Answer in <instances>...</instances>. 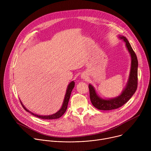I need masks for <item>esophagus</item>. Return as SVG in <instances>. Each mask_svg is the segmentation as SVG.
I'll use <instances>...</instances> for the list:
<instances>
[{
    "label": "esophagus",
    "instance_id": "1",
    "mask_svg": "<svg viewBox=\"0 0 151 151\" xmlns=\"http://www.w3.org/2000/svg\"><path fill=\"white\" fill-rule=\"evenodd\" d=\"M83 79H84V78H84V76H83Z\"/></svg>",
    "mask_w": 151,
    "mask_h": 151
}]
</instances>
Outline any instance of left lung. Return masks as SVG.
<instances>
[{
    "label": "left lung",
    "mask_w": 151,
    "mask_h": 151,
    "mask_svg": "<svg viewBox=\"0 0 151 151\" xmlns=\"http://www.w3.org/2000/svg\"><path fill=\"white\" fill-rule=\"evenodd\" d=\"M119 37L125 42V46L131 55L132 61L130 75L127 85L125 88L122 90V93L119 96L113 99H103L97 95L93 86L89 84L88 87L91 101L96 108L99 110L109 111L121 107L130 99L137 88L138 61L137 56L127 39L123 36H119Z\"/></svg>",
    "instance_id": "obj_1"
}]
</instances>
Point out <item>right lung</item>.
Listing matches in <instances>:
<instances>
[{
	"mask_svg": "<svg viewBox=\"0 0 151 151\" xmlns=\"http://www.w3.org/2000/svg\"><path fill=\"white\" fill-rule=\"evenodd\" d=\"M74 87H75V82L74 81H72L69 84L68 87V88L66 90V94H65V96H64V101H63V105H62V106L61 107V109L57 112H56L55 114H52V115L44 116V115H39L33 114V112L29 111V110H27V109L26 108L25 106L23 104V103H22V102H21V100H20V102L21 103V105H22V106L23 107V108L25 109V111L28 112H29V113H30L32 115H34L35 116H36V117L39 118H40V119H58V118H60L64 113H65V112L66 111L67 108H68V103H69V99H70V94H71L73 88H74Z\"/></svg>",
	"mask_w": 151,
	"mask_h": 151,
	"instance_id": "add662e5",
	"label": "right lung"
}]
</instances>
